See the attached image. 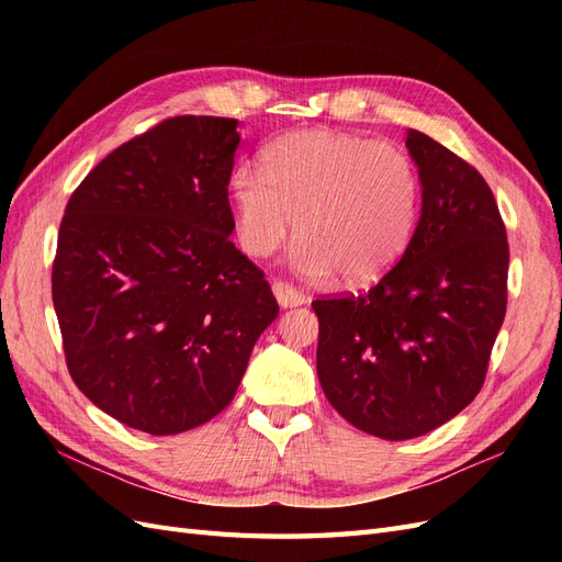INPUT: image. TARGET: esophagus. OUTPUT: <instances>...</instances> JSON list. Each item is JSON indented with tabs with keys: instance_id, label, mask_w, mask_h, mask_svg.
<instances>
[{
	"instance_id": "obj_1",
	"label": "esophagus",
	"mask_w": 562,
	"mask_h": 562,
	"mask_svg": "<svg viewBox=\"0 0 562 562\" xmlns=\"http://www.w3.org/2000/svg\"><path fill=\"white\" fill-rule=\"evenodd\" d=\"M271 293H274L279 307H283V310H293V307H300V304H304V295L297 291V288L288 285L283 281L271 283Z\"/></svg>"
}]
</instances>
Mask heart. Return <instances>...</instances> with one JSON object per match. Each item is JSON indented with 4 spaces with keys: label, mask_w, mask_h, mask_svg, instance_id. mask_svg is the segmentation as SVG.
<instances>
[{
    "label": "heart",
    "mask_w": 562,
    "mask_h": 562,
    "mask_svg": "<svg viewBox=\"0 0 562 562\" xmlns=\"http://www.w3.org/2000/svg\"><path fill=\"white\" fill-rule=\"evenodd\" d=\"M265 171L236 164L227 190L234 232L250 258H267L297 229L288 252L300 277L375 281L415 232L419 182L413 161L391 143L330 128L293 131L265 149Z\"/></svg>",
    "instance_id": "b5f03b06"
}]
</instances>
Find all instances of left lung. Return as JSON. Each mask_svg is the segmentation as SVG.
<instances>
[{"mask_svg": "<svg viewBox=\"0 0 562 562\" xmlns=\"http://www.w3.org/2000/svg\"><path fill=\"white\" fill-rule=\"evenodd\" d=\"M405 147L422 209L401 260L361 295L312 302L323 394L384 440L424 436L464 411L506 314L508 244L487 182L415 128Z\"/></svg>", "mask_w": 562, "mask_h": 562, "instance_id": "obj_1", "label": "left lung"}]
</instances>
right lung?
<instances>
[{
    "instance_id": "obj_1",
    "label": "right lung",
    "mask_w": 562,
    "mask_h": 562,
    "mask_svg": "<svg viewBox=\"0 0 562 562\" xmlns=\"http://www.w3.org/2000/svg\"><path fill=\"white\" fill-rule=\"evenodd\" d=\"M236 126L166 119L100 161L60 223L50 293L67 370L95 407L151 436L223 413L279 314L229 241Z\"/></svg>"
}]
</instances>
